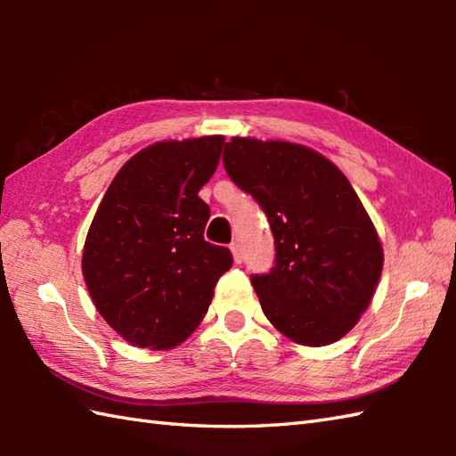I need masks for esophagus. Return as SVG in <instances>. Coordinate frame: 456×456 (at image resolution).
<instances>
[{
  "mask_svg": "<svg viewBox=\"0 0 456 456\" xmlns=\"http://www.w3.org/2000/svg\"><path fill=\"white\" fill-rule=\"evenodd\" d=\"M231 253H233V260L237 265H240L243 263V248H240V243L239 240H233V243H231Z\"/></svg>",
  "mask_w": 456,
  "mask_h": 456,
  "instance_id": "obj_1",
  "label": "esophagus"
}]
</instances>
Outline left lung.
Here are the masks:
<instances>
[{
  "instance_id": "left-lung-1",
  "label": "left lung",
  "mask_w": 456,
  "mask_h": 456,
  "mask_svg": "<svg viewBox=\"0 0 456 456\" xmlns=\"http://www.w3.org/2000/svg\"><path fill=\"white\" fill-rule=\"evenodd\" d=\"M223 164L273 229L276 265L250 278L268 322L297 345L338 341L370 305L384 266L351 182L323 154L288 141L233 137Z\"/></svg>"
}]
</instances>
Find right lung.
I'll list each match as a JSON object with an SVG mask.
<instances>
[{
  "instance_id": "1",
  "label": "right lung",
  "mask_w": 456,
  "mask_h": 456,
  "mask_svg": "<svg viewBox=\"0 0 456 456\" xmlns=\"http://www.w3.org/2000/svg\"><path fill=\"white\" fill-rule=\"evenodd\" d=\"M223 142L209 134L151 144L123 164L95 211L82 274L100 315L134 346L186 341L233 266L229 248L203 239L209 206L198 196Z\"/></svg>"
}]
</instances>
